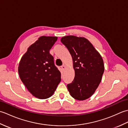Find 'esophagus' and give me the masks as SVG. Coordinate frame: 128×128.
Listing matches in <instances>:
<instances>
[{
	"label": "esophagus",
	"instance_id": "34e87169",
	"mask_svg": "<svg viewBox=\"0 0 128 128\" xmlns=\"http://www.w3.org/2000/svg\"><path fill=\"white\" fill-rule=\"evenodd\" d=\"M61 67H62V70H63V71H64L65 69H66V66H65V65H62V66Z\"/></svg>",
	"mask_w": 128,
	"mask_h": 128
}]
</instances>
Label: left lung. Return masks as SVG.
<instances>
[{"label":"left lung","mask_w":128,"mask_h":128,"mask_svg":"<svg viewBox=\"0 0 128 128\" xmlns=\"http://www.w3.org/2000/svg\"><path fill=\"white\" fill-rule=\"evenodd\" d=\"M61 42L71 54L75 70L74 79L67 88L74 98L85 100L94 93L101 81L104 70L103 59L85 37L66 36Z\"/></svg>","instance_id":"1"}]
</instances>
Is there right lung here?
<instances>
[{"instance_id":"right-lung-1","label":"right lung","mask_w":128,"mask_h":128,"mask_svg":"<svg viewBox=\"0 0 128 128\" xmlns=\"http://www.w3.org/2000/svg\"><path fill=\"white\" fill-rule=\"evenodd\" d=\"M58 37L41 36L28 48L19 62L20 79L35 97L46 99L54 93L61 73L54 64L50 50Z\"/></svg>"}]
</instances>
